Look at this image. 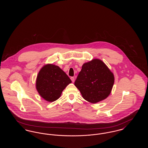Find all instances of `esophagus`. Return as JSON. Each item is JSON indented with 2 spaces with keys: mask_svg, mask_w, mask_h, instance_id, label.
Instances as JSON below:
<instances>
[{
  "mask_svg": "<svg viewBox=\"0 0 148 148\" xmlns=\"http://www.w3.org/2000/svg\"><path fill=\"white\" fill-rule=\"evenodd\" d=\"M71 81H72V82H73V83H74V81H75V77H71Z\"/></svg>",
  "mask_w": 148,
  "mask_h": 148,
  "instance_id": "obj_1",
  "label": "esophagus"
}]
</instances>
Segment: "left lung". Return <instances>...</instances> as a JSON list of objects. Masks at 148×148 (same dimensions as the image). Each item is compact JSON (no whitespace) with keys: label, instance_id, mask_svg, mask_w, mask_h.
<instances>
[{"label":"left lung","instance_id":"1","mask_svg":"<svg viewBox=\"0 0 148 148\" xmlns=\"http://www.w3.org/2000/svg\"><path fill=\"white\" fill-rule=\"evenodd\" d=\"M114 83V74L106 64L94 59L83 65L74 85L85 100L94 104L109 95Z\"/></svg>","mask_w":148,"mask_h":148}]
</instances>
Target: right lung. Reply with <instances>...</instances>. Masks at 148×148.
Segmentation results:
<instances>
[{
	"instance_id": "right-lung-1",
	"label": "right lung",
	"mask_w": 148,
	"mask_h": 148,
	"mask_svg": "<svg viewBox=\"0 0 148 148\" xmlns=\"http://www.w3.org/2000/svg\"><path fill=\"white\" fill-rule=\"evenodd\" d=\"M71 83V79L58 66L48 64L39 71L36 88L42 98L53 102L59 98L64 89Z\"/></svg>"
}]
</instances>
